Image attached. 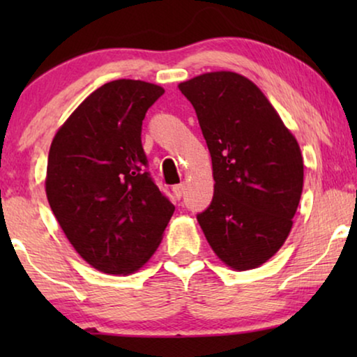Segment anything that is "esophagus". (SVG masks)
<instances>
[{"mask_svg":"<svg viewBox=\"0 0 357 357\" xmlns=\"http://www.w3.org/2000/svg\"><path fill=\"white\" fill-rule=\"evenodd\" d=\"M172 192L177 198H182L183 193H185V183H178V185H174L172 187Z\"/></svg>","mask_w":357,"mask_h":357,"instance_id":"esophagus-1","label":"esophagus"}]
</instances>
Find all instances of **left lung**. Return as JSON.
Listing matches in <instances>:
<instances>
[{
    "label": "left lung",
    "mask_w": 357,
    "mask_h": 357,
    "mask_svg": "<svg viewBox=\"0 0 357 357\" xmlns=\"http://www.w3.org/2000/svg\"><path fill=\"white\" fill-rule=\"evenodd\" d=\"M192 102L213 162L214 195L197 214L214 253L252 270L289 236L304 185L299 144L250 79L216 71L178 84Z\"/></svg>",
    "instance_id": "left-lung-1"
}]
</instances>
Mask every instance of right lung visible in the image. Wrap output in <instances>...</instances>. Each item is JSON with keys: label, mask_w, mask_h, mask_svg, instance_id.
Wrapping results in <instances>:
<instances>
[{"label": "right lung", "mask_w": 357, "mask_h": 357, "mask_svg": "<svg viewBox=\"0 0 357 357\" xmlns=\"http://www.w3.org/2000/svg\"><path fill=\"white\" fill-rule=\"evenodd\" d=\"M160 86L116 79L100 86L58 130L45 190L76 252L109 275L144 265L175 211L148 170L141 130Z\"/></svg>", "instance_id": "obj_1"}]
</instances>
